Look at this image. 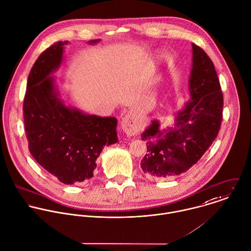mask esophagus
Here are the masks:
<instances>
[{
    "label": "esophagus",
    "mask_w": 251,
    "mask_h": 251,
    "mask_svg": "<svg viewBox=\"0 0 251 251\" xmlns=\"http://www.w3.org/2000/svg\"><path fill=\"white\" fill-rule=\"evenodd\" d=\"M121 128L127 136H133L139 131V123L131 114H127L121 120Z\"/></svg>",
    "instance_id": "esophagus-1"
}]
</instances>
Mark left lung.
Here are the masks:
<instances>
[{"instance_id": "8db88e82", "label": "left lung", "mask_w": 251, "mask_h": 251, "mask_svg": "<svg viewBox=\"0 0 251 251\" xmlns=\"http://www.w3.org/2000/svg\"><path fill=\"white\" fill-rule=\"evenodd\" d=\"M191 100L178 112L176 127L159 130L158 121L143 133L147 153L141 167L147 175L169 178L196 164L216 139L223 119V93L214 64L207 53L193 44Z\"/></svg>"}]
</instances>
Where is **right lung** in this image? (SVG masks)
<instances>
[{
  "label": "right lung",
  "mask_w": 251,
  "mask_h": 251,
  "mask_svg": "<svg viewBox=\"0 0 251 251\" xmlns=\"http://www.w3.org/2000/svg\"><path fill=\"white\" fill-rule=\"evenodd\" d=\"M67 41L54 43L32 66L23 117L31 155L61 183L72 185L94 176L102 148L115 144L118 138L116 118L83 114L66 107L57 98L52 78L48 75L59 65Z\"/></svg>",
  "instance_id": "1"
}]
</instances>
